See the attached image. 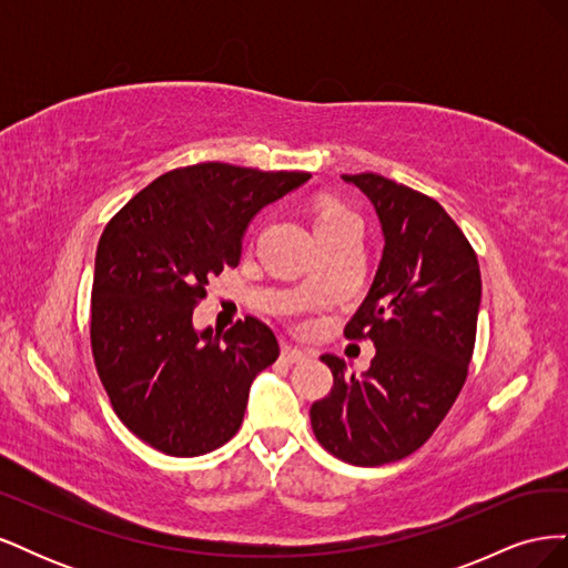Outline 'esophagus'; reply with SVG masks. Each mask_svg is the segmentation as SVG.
Segmentation results:
<instances>
[{"label":"esophagus","instance_id":"esophagus-1","mask_svg":"<svg viewBox=\"0 0 568 568\" xmlns=\"http://www.w3.org/2000/svg\"><path fill=\"white\" fill-rule=\"evenodd\" d=\"M307 357H313L311 353H305V351H298V348H294V346H284L282 348V359H286V363H305Z\"/></svg>","mask_w":568,"mask_h":568}]
</instances>
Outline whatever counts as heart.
Here are the masks:
<instances>
[{
	"label": "heart",
	"mask_w": 568,
	"mask_h": 568,
	"mask_svg": "<svg viewBox=\"0 0 568 568\" xmlns=\"http://www.w3.org/2000/svg\"><path fill=\"white\" fill-rule=\"evenodd\" d=\"M346 215H351L346 209H343L341 203H336V201H326V203H322L320 205V211H317V227L320 225H324V222H332V220H338V217H346Z\"/></svg>",
	"instance_id": "obj_1"
}]
</instances>
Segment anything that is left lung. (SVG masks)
Here are the masks:
<instances>
[{"label": "left lung", "mask_w": 568, "mask_h": 568, "mask_svg": "<svg viewBox=\"0 0 568 568\" xmlns=\"http://www.w3.org/2000/svg\"><path fill=\"white\" fill-rule=\"evenodd\" d=\"M374 203L384 255L346 338L374 341L363 376L322 355L334 386L313 403L315 438L355 467L398 462L432 438L467 382L476 343L480 270L443 205L374 173L343 175Z\"/></svg>", "instance_id": "1"}]
</instances>
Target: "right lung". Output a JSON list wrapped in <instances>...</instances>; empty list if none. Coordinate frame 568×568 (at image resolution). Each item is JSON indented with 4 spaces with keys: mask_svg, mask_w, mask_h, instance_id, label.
Returning <instances> with one entry per match:
<instances>
[{
    "mask_svg": "<svg viewBox=\"0 0 568 568\" xmlns=\"http://www.w3.org/2000/svg\"><path fill=\"white\" fill-rule=\"evenodd\" d=\"M311 173L230 163L175 168L120 209L101 234L90 341L111 407L165 455L196 457L242 426L253 376L280 357L255 317L225 334L196 332L205 284L242 257V236L263 205Z\"/></svg>",
    "mask_w": 568,
    "mask_h": 568,
    "instance_id": "right-lung-1",
    "label": "right lung"
}]
</instances>
